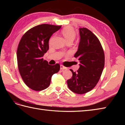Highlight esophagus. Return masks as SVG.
<instances>
[{
	"instance_id": "1",
	"label": "esophagus",
	"mask_w": 125,
	"mask_h": 125,
	"mask_svg": "<svg viewBox=\"0 0 125 125\" xmlns=\"http://www.w3.org/2000/svg\"><path fill=\"white\" fill-rule=\"evenodd\" d=\"M67 69V68L64 67V66H63V65H60V69L61 70H64V69Z\"/></svg>"
}]
</instances>
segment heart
<instances>
[{
	"label": "heart",
	"mask_w": 125,
	"mask_h": 125,
	"mask_svg": "<svg viewBox=\"0 0 125 125\" xmlns=\"http://www.w3.org/2000/svg\"><path fill=\"white\" fill-rule=\"evenodd\" d=\"M61 33L66 41H73L76 36V33L73 28L71 27H66L62 29Z\"/></svg>",
	"instance_id": "obj_1"
}]
</instances>
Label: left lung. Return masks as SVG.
<instances>
[{"label": "left lung", "mask_w": 125, "mask_h": 125, "mask_svg": "<svg viewBox=\"0 0 125 125\" xmlns=\"http://www.w3.org/2000/svg\"><path fill=\"white\" fill-rule=\"evenodd\" d=\"M81 39L77 52L74 57L80 62L77 72L67 81L71 91L84 94L91 91L96 85L102 75L105 65V55L102 44L97 37L86 28H79Z\"/></svg>", "instance_id": "left-lung-1"}]
</instances>
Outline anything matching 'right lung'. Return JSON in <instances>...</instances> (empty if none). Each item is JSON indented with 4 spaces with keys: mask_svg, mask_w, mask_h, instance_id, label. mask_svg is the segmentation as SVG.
I'll return each instance as SVG.
<instances>
[{
    "mask_svg": "<svg viewBox=\"0 0 125 125\" xmlns=\"http://www.w3.org/2000/svg\"><path fill=\"white\" fill-rule=\"evenodd\" d=\"M62 26L42 24L31 28L23 34L18 44V69L25 84L34 91L49 86L52 76L58 72L60 65H49L44 54L49 49V40Z\"/></svg>",
    "mask_w": 125,
    "mask_h": 125,
    "instance_id": "right-lung-1",
    "label": "right lung"
}]
</instances>
